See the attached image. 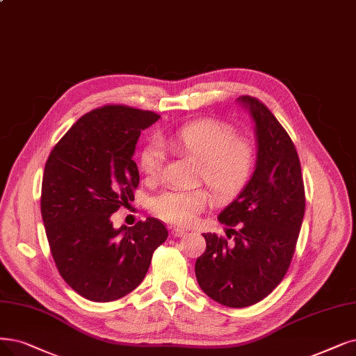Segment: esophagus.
I'll return each instance as SVG.
<instances>
[{
    "mask_svg": "<svg viewBox=\"0 0 356 356\" xmlns=\"http://www.w3.org/2000/svg\"><path fill=\"white\" fill-rule=\"evenodd\" d=\"M170 234H172L174 236H184V235H186L187 232L186 231H184V229H181V227H174V229H172V232H170Z\"/></svg>",
    "mask_w": 356,
    "mask_h": 356,
    "instance_id": "esophagus-1",
    "label": "esophagus"
}]
</instances>
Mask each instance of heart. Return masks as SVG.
I'll use <instances>...</instances> for the list:
<instances>
[{
	"mask_svg": "<svg viewBox=\"0 0 356 356\" xmlns=\"http://www.w3.org/2000/svg\"><path fill=\"white\" fill-rule=\"evenodd\" d=\"M161 143L172 152L188 156L200 163L198 178L203 179L219 200H227L243 190L251 178L255 152L245 138L235 137L225 124L203 120L179 127L161 137ZM140 168L149 179L159 175L162 152L149 145L140 154ZM209 203V193L202 188L166 191L152 204L161 219L181 226L195 222Z\"/></svg>",
	"mask_w": 356,
	"mask_h": 356,
	"instance_id": "b5f03b06",
	"label": "heart"
}]
</instances>
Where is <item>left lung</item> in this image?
Listing matches in <instances>:
<instances>
[{"label":"left lung","mask_w":356,"mask_h":356,"mask_svg":"<svg viewBox=\"0 0 356 356\" xmlns=\"http://www.w3.org/2000/svg\"><path fill=\"white\" fill-rule=\"evenodd\" d=\"M236 102L254 122L257 159L247 186L218 216L231 226L226 235H234V243L203 234L206 251L195 261V277L213 301L244 308L285 277L304 219L305 191L296 149L276 117L255 97L239 96Z\"/></svg>","instance_id":"1"}]
</instances>
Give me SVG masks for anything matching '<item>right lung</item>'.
I'll return each instance as SVG.
<instances>
[{"instance_id":"right-lung-1","label":"right lung","mask_w":356,"mask_h":356,"mask_svg":"<svg viewBox=\"0 0 356 356\" xmlns=\"http://www.w3.org/2000/svg\"><path fill=\"white\" fill-rule=\"evenodd\" d=\"M161 115L108 105L83 115L52 149L42 178L40 213L54 261L79 295L120 300L145 279L168 231L154 218L113 227L111 216L133 200V161L141 131Z\"/></svg>"}]
</instances>
